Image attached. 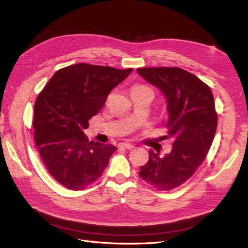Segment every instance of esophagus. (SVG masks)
Wrapping results in <instances>:
<instances>
[{
	"label": "esophagus",
	"mask_w": 248,
	"mask_h": 248,
	"mask_svg": "<svg viewBox=\"0 0 248 248\" xmlns=\"http://www.w3.org/2000/svg\"><path fill=\"white\" fill-rule=\"evenodd\" d=\"M119 148H123V149H126V150H131L134 148L133 144L129 143V142H123V143H120L119 144Z\"/></svg>",
	"instance_id": "34e87169"
}]
</instances>
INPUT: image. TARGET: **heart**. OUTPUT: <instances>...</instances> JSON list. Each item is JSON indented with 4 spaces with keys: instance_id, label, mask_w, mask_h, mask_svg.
Segmentation results:
<instances>
[{
    "instance_id": "b5f03b06",
    "label": "heart",
    "mask_w": 248,
    "mask_h": 248,
    "mask_svg": "<svg viewBox=\"0 0 248 248\" xmlns=\"http://www.w3.org/2000/svg\"><path fill=\"white\" fill-rule=\"evenodd\" d=\"M140 88H146V87H143V86H135L132 89H140Z\"/></svg>"
}]
</instances>
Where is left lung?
I'll list each match as a JSON object with an SVG mask.
<instances>
[{
  "label": "left lung",
  "instance_id": "obj_1",
  "mask_svg": "<svg viewBox=\"0 0 248 248\" xmlns=\"http://www.w3.org/2000/svg\"><path fill=\"white\" fill-rule=\"evenodd\" d=\"M138 73L164 94L173 140L164 156L150 151L140 176L157 190L169 191L187 181L206 158L217 126L215 99L205 83L179 67H140Z\"/></svg>",
  "mask_w": 248,
  "mask_h": 248
}]
</instances>
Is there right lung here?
<instances>
[{"mask_svg":"<svg viewBox=\"0 0 248 248\" xmlns=\"http://www.w3.org/2000/svg\"><path fill=\"white\" fill-rule=\"evenodd\" d=\"M132 69L77 63L57 71L35 102L32 127L40 156L56 182L78 191L96 182L117 150L84 133L108 93Z\"/></svg>","mask_w":248,"mask_h":248,"instance_id":"obj_1","label":"right lung"}]
</instances>
